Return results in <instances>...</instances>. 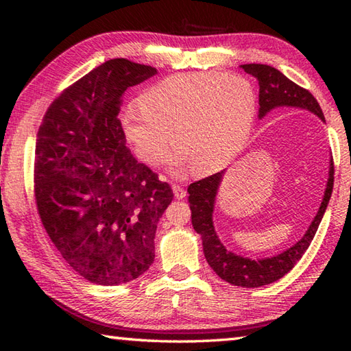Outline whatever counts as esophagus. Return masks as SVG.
<instances>
[{
  "instance_id": "obj_1",
  "label": "esophagus",
  "mask_w": 351,
  "mask_h": 351,
  "mask_svg": "<svg viewBox=\"0 0 351 351\" xmlns=\"http://www.w3.org/2000/svg\"><path fill=\"white\" fill-rule=\"evenodd\" d=\"M171 190H173V195H175L176 199H184L185 195H187V191H185V190L181 187V185H178V184L171 185Z\"/></svg>"
}]
</instances>
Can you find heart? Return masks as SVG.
Instances as JSON below:
<instances>
[{
  "label": "heart",
  "instance_id": "obj_1",
  "mask_svg": "<svg viewBox=\"0 0 351 351\" xmlns=\"http://www.w3.org/2000/svg\"><path fill=\"white\" fill-rule=\"evenodd\" d=\"M258 95L247 78L219 72L178 73L140 95L138 108L119 116L126 143L140 161L158 166L170 145L171 173L225 169L247 143ZM172 137L170 138L169 136Z\"/></svg>",
  "mask_w": 351,
  "mask_h": 351
}]
</instances>
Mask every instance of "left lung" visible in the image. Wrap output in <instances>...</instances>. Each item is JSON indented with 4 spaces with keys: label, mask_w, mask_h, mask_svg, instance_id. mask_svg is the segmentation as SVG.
Returning <instances> with one entry per match:
<instances>
[{
    "label": "left lung",
    "mask_w": 351,
    "mask_h": 351,
    "mask_svg": "<svg viewBox=\"0 0 351 351\" xmlns=\"http://www.w3.org/2000/svg\"><path fill=\"white\" fill-rule=\"evenodd\" d=\"M244 72L250 73L258 80L259 84V117L263 119L267 113L274 108H300L308 110L324 121L323 110L317 99L306 88L297 86L288 80L280 71L271 68L268 64H241ZM333 160H330L329 180H327L323 202L319 210L312 220L306 234L293 247L279 253V255L264 259H250L229 252L219 240L213 225V211L215 196H217L219 185L221 182L223 171L214 173L204 180L196 181L189 185V204L191 210V223L196 232L202 238L204 253L208 264L217 273L223 280L230 285L243 288H258L268 285L283 278L288 271L299 263L303 253L308 250L311 241L314 240L317 229L322 223L329 204L333 190Z\"/></svg>",
    "instance_id": "obj_1"
}]
</instances>
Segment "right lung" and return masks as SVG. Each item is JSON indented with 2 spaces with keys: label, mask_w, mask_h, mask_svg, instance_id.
Listing matches in <instances>:
<instances>
[{
  "label": "right lung",
  "mask_w": 351,
  "mask_h": 351,
  "mask_svg": "<svg viewBox=\"0 0 351 351\" xmlns=\"http://www.w3.org/2000/svg\"><path fill=\"white\" fill-rule=\"evenodd\" d=\"M126 58L64 88L37 132L34 197L42 225L72 270L98 285L137 279L155 258V230L173 191L134 158L119 126L126 88L154 77Z\"/></svg>",
  "instance_id": "1"
}]
</instances>
